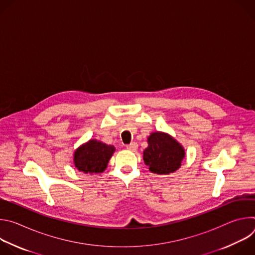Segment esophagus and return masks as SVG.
<instances>
[{
  "mask_svg": "<svg viewBox=\"0 0 255 255\" xmlns=\"http://www.w3.org/2000/svg\"><path fill=\"white\" fill-rule=\"evenodd\" d=\"M126 148H127L128 150H130V151H136L137 148H138V144L135 143V142H132V143H130L129 145H127Z\"/></svg>",
  "mask_w": 255,
  "mask_h": 255,
  "instance_id": "34e87169",
  "label": "esophagus"
}]
</instances>
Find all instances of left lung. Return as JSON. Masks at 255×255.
Returning a JSON list of instances; mask_svg holds the SVG:
<instances>
[{"mask_svg": "<svg viewBox=\"0 0 255 255\" xmlns=\"http://www.w3.org/2000/svg\"><path fill=\"white\" fill-rule=\"evenodd\" d=\"M148 146L143 151L144 163L156 174L176 171L183 162L186 151L175 138L165 132H152L147 137Z\"/></svg>", "mask_w": 255, "mask_h": 255, "instance_id": "left-lung-1", "label": "left lung"}]
</instances>
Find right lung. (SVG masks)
I'll return each mask as SVG.
<instances>
[{
  "label": "right lung",
  "mask_w": 255,
  "mask_h": 255,
  "mask_svg": "<svg viewBox=\"0 0 255 255\" xmlns=\"http://www.w3.org/2000/svg\"><path fill=\"white\" fill-rule=\"evenodd\" d=\"M116 148L100 140L91 139L74 152V164L84 173H102L108 166Z\"/></svg>",
  "instance_id": "right-lung-1"
}]
</instances>
